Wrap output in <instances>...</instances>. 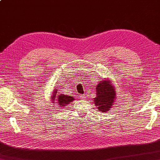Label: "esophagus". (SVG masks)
Segmentation results:
<instances>
[{"instance_id": "obj_1", "label": "esophagus", "mask_w": 160, "mask_h": 160, "mask_svg": "<svg viewBox=\"0 0 160 160\" xmlns=\"http://www.w3.org/2000/svg\"><path fill=\"white\" fill-rule=\"evenodd\" d=\"M79 98H80V99H84V98H85V95H82V94H80L79 95Z\"/></svg>"}]
</instances>
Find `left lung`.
Listing matches in <instances>:
<instances>
[{"label": "left lung", "instance_id": "1", "mask_svg": "<svg viewBox=\"0 0 160 160\" xmlns=\"http://www.w3.org/2000/svg\"><path fill=\"white\" fill-rule=\"evenodd\" d=\"M96 96L93 101L100 112H106L112 108L117 98L115 87L109 78H105L96 87Z\"/></svg>", "mask_w": 160, "mask_h": 160}]
</instances>
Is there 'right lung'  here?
<instances>
[{
    "label": "right lung",
    "mask_w": 160,
    "mask_h": 160,
    "mask_svg": "<svg viewBox=\"0 0 160 160\" xmlns=\"http://www.w3.org/2000/svg\"><path fill=\"white\" fill-rule=\"evenodd\" d=\"M58 87H55L51 91V96L50 98L51 100L52 103H58L59 108H65L68 105L74 101L75 98L73 97L63 94V93H58Z\"/></svg>",
    "instance_id": "obj_1"
}]
</instances>
